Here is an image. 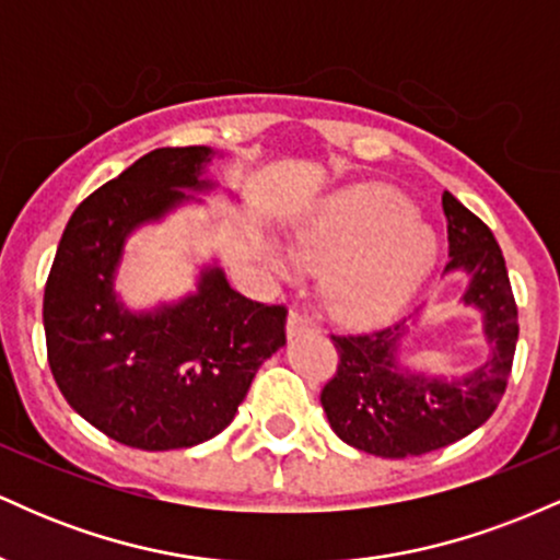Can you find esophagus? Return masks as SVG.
<instances>
[{
  "label": "esophagus",
  "mask_w": 560,
  "mask_h": 560,
  "mask_svg": "<svg viewBox=\"0 0 560 560\" xmlns=\"http://www.w3.org/2000/svg\"><path fill=\"white\" fill-rule=\"evenodd\" d=\"M305 331H311V324H307L305 318L300 316V313H289L287 316V337L289 339H294V337H300V334H305Z\"/></svg>",
  "instance_id": "1"
}]
</instances>
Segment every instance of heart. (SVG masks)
Masks as SVG:
<instances>
[{
    "label": "heart",
    "mask_w": 560,
    "mask_h": 560,
    "mask_svg": "<svg viewBox=\"0 0 560 560\" xmlns=\"http://www.w3.org/2000/svg\"><path fill=\"white\" fill-rule=\"evenodd\" d=\"M416 205L389 186H361L334 197L292 240V253L262 240V260L281 279L300 268L325 273L326 311L342 324L395 316L432 273L440 240L416 218Z\"/></svg>",
    "instance_id": "1"
}]
</instances>
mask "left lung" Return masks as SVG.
<instances>
[{"label": "left lung", "mask_w": 560, "mask_h": 560, "mask_svg": "<svg viewBox=\"0 0 560 560\" xmlns=\"http://www.w3.org/2000/svg\"><path fill=\"white\" fill-rule=\"evenodd\" d=\"M442 210L450 242L445 276L464 279L458 305L479 313L487 355L458 374L408 365L402 347L419 326V311L389 329L331 337L339 369L320 392L326 419L347 445L382 458L423 455L464 440L494 413L511 376L518 313L503 253L492 231L450 191Z\"/></svg>", "instance_id": "1"}]
</instances>
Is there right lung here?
I'll list each match as a JSON object with an SVG mask.
<instances>
[{
  "instance_id": "1",
  "label": "right lung",
  "mask_w": 560,
  "mask_h": 560,
  "mask_svg": "<svg viewBox=\"0 0 560 560\" xmlns=\"http://www.w3.org/2000/svg\"><path fill=\"white\" fill-rule=\"evenodd\" d=\"M221 158L213 147L150 152L83 199L62 231L44 289L49 369L70 408L120 445L213 440L287 342L284 307L234 292L218 258L199 262L195 289L152 307H131L118 289L128 240L221 191L210 173Z\"/></svg>"
}]
</instances>
